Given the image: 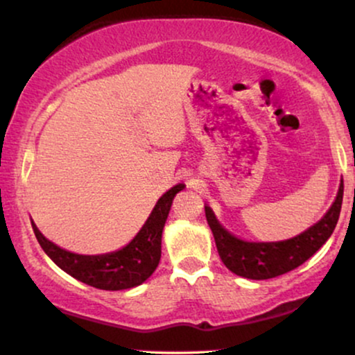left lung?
<instances>
[{
	"mask_svg": "<svg viewBox=\"0 0 355 355\" xmlns=\"http://www.w3.org/2000/svg\"><path fill=\"white\" fill-rule=\"evenodd\" d=\"M342 197H344V182H340L331 209L319 222L313 223L302 234L280 242H248L235 237L218 222L209 205H205V217L214 234L220 259L225 267L235 275L245 279L267 280L302 266L305 260L311 259L327 242L339 220Z\"/></svg>",
	"mask_w": 355,
	"mask_h": 355,
	"instance_id": "obj_1",
	"label": "left lung"
}]
</instances>
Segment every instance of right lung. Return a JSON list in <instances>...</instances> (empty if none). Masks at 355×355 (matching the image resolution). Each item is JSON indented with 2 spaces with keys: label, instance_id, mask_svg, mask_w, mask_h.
<instances>
[{
  "label": "right lung",
  "instance_id": "1",
  "mask_svg": "<svg viewBox=\"0 0 355 355\" xmlns=\"http://www.w3.org/2000/svg\"><path fill=\"white\" fill-rule=\"evenodd\" d=\"M183 189H185L183 183H177L168 191H165L158 198L152 214L148 215L135 237L125 247L108 254L83 255L64 250L44 237L33 220L31 227L44 254L68 275L101 291H126L148 280L158 267L162 257V234H164L166 217L173 197Z\"/></svg>",
  "mask_w": 355,
  "mask_h": 355
}]
</instances>
